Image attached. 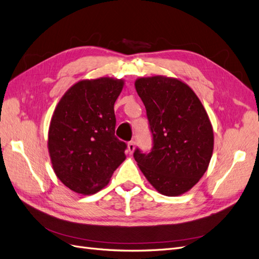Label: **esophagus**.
<instances>
[{"mask_svg":"<svg viewBox=\"0 0 259 259\" xmlns=\"http://www.w3.org/2000/svg\"><path fill=\"white\" fill-rule=\"evenodd\" d=\"M127 150H128L130 153L134 152V150H135V142H134V140H132V142H130L127 144Z\"/></svg>","mask_w":259,"mask_h":259,"instance_id":"obj_1","label":"esophagus"}]
</instances>
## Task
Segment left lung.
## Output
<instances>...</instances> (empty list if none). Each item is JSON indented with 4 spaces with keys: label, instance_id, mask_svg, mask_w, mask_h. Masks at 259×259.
<instances>
[{
    "label": "left lung",
    "instance_id": "1",
    "mask_svg": "<svg viewBox=\"0 0 259 259\" xmlns=\"http://www.w3.org/2000/svg\"><path fill=\"white\" fill-rule=\"evenodd\" d=\"M145 105L152 148H136L134 158L148 182L167 197L180 195L204 175L214 148L213 127L194 92L173 77L155 75L135 82Z\"/></svg>",
    "mask_w": 259,
    "mask_h": 259
}]
</instances>
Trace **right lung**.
<instances>
[{"instance_id": "right-lung-1", "label": "right lung", "mask_w": 259, "mask_h": 259, "mask_svg": "<svg viewBox=\"0 0 259 259\" xmlns=\"http://www.w3.org/2000/svg\"><path fill=\"white\" fill-rule=\"evenodd\" d=\"M123 84L111 77L80 81L55 109L49 131L53 168L77 193L103 189L125 160L127 145L114 135V103Z\"/></svg>"}]
</instances>
